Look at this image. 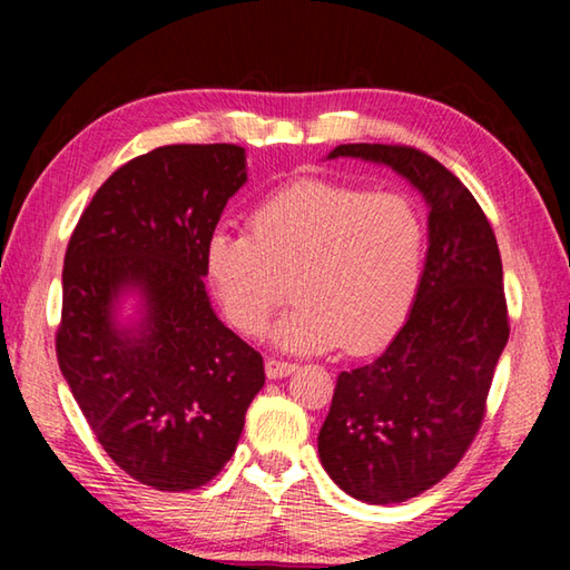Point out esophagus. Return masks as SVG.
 <instances>
[{
	"mask_svg": "<svg viewBox=\"0 0 570 570\" xmlns=\"http://www.w3.org/2000/svg\"><path fill=\"white\" fill-rule=\"evenodd\" d=\"M296 370L294 362H284V360H276V356H268L266 360V377L268 380H282L286 374H292Z\"/></svg>",
	"mask_w": 570,
	"mask_h": 570,
	"instance_id": "esophagus-1",
	"label": "esophagus"
}]
</instances>
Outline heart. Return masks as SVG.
Returning <instances> with one entry per match:
<instances>
[{"mask_svg":"<svg viewBox=\"0 0 570 570\" xmlns=\"http://www.w3.org/2000/svg\"><path fill=\"white\" fill-rule=\"evenodd\" d=\"M248 224L250 234L216 228L206 240L208 282L240 334H264L292 277L296 306L274 330L286 352H370L410 314L428 254L412 198L298 180L264 198Z\"/></svg>","mask_w":570,"mask_h":570,"instance_id":"b5f03b06","label":"heart"}]
</instances>
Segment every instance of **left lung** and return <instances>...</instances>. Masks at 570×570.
Instances as JSON below:
<instances>
[{
  "label": "left lung",
  "mask_w": 570,
  "mask_h": 570,
  "mask_svg": "<svg viewBox=\"0 0 570 570\" xmlns=\"http://www.w3.org/2000/svg\"><path fill=\"white\" fill-rule=\"evenodd\" d=\"M326 158L390 166L430 206L420 292L377 360L336 377L320 458L346 495L404 503L448 475L475 440L508 344L503 262L460 178L407 146L350 142Z\"/></svg>",
  "instance_id": "left-lung-1"
}]
</instances>
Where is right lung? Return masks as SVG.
Listing matches in <instances>:
<instances>
[{
    "mask_svg": "<svg viewBox=\"0 0 570 570\" xmlns=\"http://www.w3.org/2000/svg\"><path fill=\"white\" fill-rule=\"evenodd\" d=\"M246 183V150L163 146L95 193L67 244L57 362L115 465L168 493L214 480L236 452L264 360L218 320L206 240ZM139 296V320L117 322Z\"/></svg>",
    "mask_w": 570,
    "mask_h": 570,
    "instance_id": "1",
    "label": "right lung"
}]
</instances>
